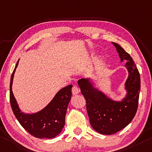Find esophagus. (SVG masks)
<instances>
[{"instance_id": "obj_1", "label": "esophagus", "mask_w": 152, "mask_h": 152, "mask_svg": "<svg viewBox=\"0 0 152 152\" xmlns=\"http://www.w3.org/2000/svg\"><path fill=\"white\" fill-rule=\"evenodd\" d=\"M72 93H73L74 95H76V94H78V93H79V92H80V88H79L78 86L74 85V86H73V87H72Z\"/></svg>"}]
</instances>
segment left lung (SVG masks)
<instances>
[{"label":"left lung","instance_id":"obj_1","mask_svg":"<svg viewBox=\"0 0 152 152\" xmlns=\"http://www.w3.org/2000/svg\"><path fill=\"white\" fill-rule=\"evenodd\" d=\"M121 61L126 60L125 66L129 72L126 83V97L122 102L110 99L94 88L87 79L78 81L82 95L86 100V110L90 123L94 130L103 134H112L126 127L133 119L138 108L141 88L140 74L128 53L117 43L113 42Z\"/></svg>","mask_w":152,"mask_h":152}]
</instances>
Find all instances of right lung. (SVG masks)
<instances>
[{"label": "right lung", "mask_w": 152, "mask_h": 152, "mask_svg": "<svg viewBox=\"0 0 152 152\" xmlns=\"http://www.w3.org/2000/svg\"><path fill=\"white\" fill-rule=\"evenodd\" d=\"M19 63L17 62L11 74L10 81V103L14 115L31 135L39 139H52L61 132L65 125L67 107L72 95V85L61 89L50 103L40 112L34 114L26 115L21 112L12 92V83L14 73Z\"/></svg>", "instance_id": "right-lung-1"}]
</instances>
